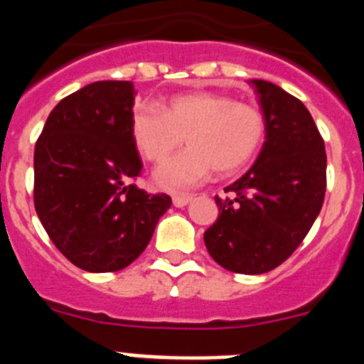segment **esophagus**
I'll use <instances>...</instances> for the list:
<instances>
[{"label": "esophagus", "instance_id": "1", "mask_svg": "<svg viewBox=\"0 0 364 364\" xmlns=\"http://www.w3.org/2000/svg\"><path fill=\"white\" fill-rule=\"evenodd\" d=\"M191 200H193V197H186V195H175V197H173V205H175V208H184V205H188Z\"/></svg>", "mask_w": 364, "mask_h": 364}]
</instances>
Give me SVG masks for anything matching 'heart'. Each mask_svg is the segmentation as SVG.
Masks as SVG:
<instances>
[{"mask_svg": "<svg viewBox=\"0 0 364 364\" xmlns=\"http://www.w3.org/2000/svg\"><path fill=\"white\" fill-rule=\"evenodd\" d=\"M264 131L259 109L208 91L173 96L164 111L138 105L131 114L134 146L149 162L167 159L184 138L189 144L153 175L159 188L175 193L197 188L213 169L222 176L240 171L262 146Z\"/></svg>", "mask_w": 364, "mask_h": 364, "instance_id": "obj_1", "label": "heart"}]
</instances>
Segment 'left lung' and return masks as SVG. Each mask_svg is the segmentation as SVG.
Instances as JSON below:
<instances>
[{"instance_id":"obj_1","label":"left lung","mask_w":364,"mask_h":364,"mask_svg":"<svg viewBox=\"0 0 364 364\" xmlns=\"http://www.w3.org/2000/svg\"><path fill=\"white\" fill-rule=\"evenodd\" d=\"M264 144L250 171L215 198L218 218L204 233L222 268L244 275L272 272L297 250L319 215L326 191V153L301 100L266 80H252Z\"/></svg>"}]
</instances>
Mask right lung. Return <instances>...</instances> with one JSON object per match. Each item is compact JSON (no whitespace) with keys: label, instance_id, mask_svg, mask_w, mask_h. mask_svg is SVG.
<instances>
[{"label":"right lung","instance_id":"add662e5","mask_svg":"<svg viewBox=\"0 0 364 364\" xmlns=\"http://www.w3.org/2000/svg\"><path fill=\"white\" fill-rule=\"evenodd\" d=\"M131 82H95L50 111L34 149V208L54 246L91 273L140 257L169 195L131 184L142 160L131 134Z\"/></svg>","mask_w":364,"mask_h":364}]
</instances>
